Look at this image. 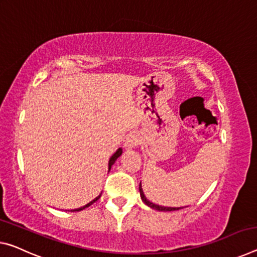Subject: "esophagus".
Segmentation results:
<instances>
[{"label":"esophagus","mask_w":257,"mask_h":257,"mask_svg":"<svg viewBox=\"0 0 257 257\" xmlns=\"http://www.w3.org/2000/svg\"><path fill=\"white\" fill-rule=\"evenodd\" d=\"M138 143H140V137L136 134H130L125 138V148H134V146L138 145Z\"/></svg>","instance_id":"1"}]
</instances>
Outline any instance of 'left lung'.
<instances>
[{"label": "left lung", "instance_id": "1", "mask_svg": "<svg viewBox=\"0 0 257 257\" xmlns=\"http://www.w3.org/2000/svg\"><path fill=\"white\" fill-rule=\"evenodd\" d=\"M140 192H141V198L142 200H143L146 205H148L149 207H151V208L156 209V210H160V211H173V210H178V209H182V207L180 208H173V207H164V206H159V205H156V203L151 202L149 201L148 199H146V197L144 195V192H143V189H142V184L140 183Z\"/></svg>", "mask_w": 257, "mask_h": 257}]
</instances>
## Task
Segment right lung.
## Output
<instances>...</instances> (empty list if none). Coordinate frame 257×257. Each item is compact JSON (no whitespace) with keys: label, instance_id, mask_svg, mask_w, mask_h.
<instances>
[{"label":"right lung","instance_id":"add662e5","mask_svg":"<svg viewBox=\"0 0 257 257\" xmlns=\"http://www.w3.org/2000/svg\"><path fill=\"white\" fill-rule=\"evenodd\" d=\"M121 153H122V150H121V149H119V150H117V151H116V152H115V153H114V154H113V156H112V158H111V159H109V162H108V169H111V167H112V165L114 164V162H115V160H116V159H117V158H119V157L121 156ZM100 197H101V194H99V195H98V197H97L96 199H93V200H92L91 202H89V203H88V205H85V206H83V207H81V208H77V209H73L72 211H80V210H82V209H84V208H87V207H89V206H91L93 202H96L97 200H98V199H99Z\"/></svg>","mask_w":257,"mask_h":257}]
</instances>
